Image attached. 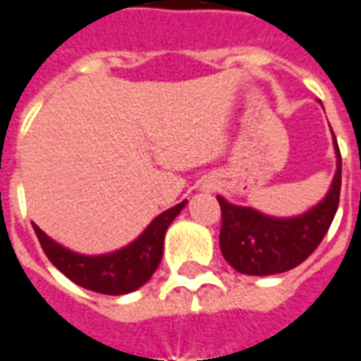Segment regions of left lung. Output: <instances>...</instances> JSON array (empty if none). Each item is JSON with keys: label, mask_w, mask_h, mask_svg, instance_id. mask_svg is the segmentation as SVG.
I'll list each match as a JSON object with an SVG mask.
<instances>
[{"label": "left lung", "mask_w": 361, "mask_h": 361, "mask_svg": "<svg viewBox=\"0 0 361 361\" xmlns=\"http://www.w3.org/2000/svg\"><path fill=\"white\" fill-rule=\"evenodd\" d=\"M336 171L327 196L296 217H271L254 207L231 204L217 196L221 206L219 246L223 257L244 275H277L294 269L312 256L335 219L341 198V152L333 134Z\"/></svg>", "instance_id": "obj_1"}]
</instances>
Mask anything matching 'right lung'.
Listing matches in <instances>:
<instances>
[{"label":"right lung","instance_id":"obj_1","mask_svg":"<svg viewBox=\"0 0 361 361\" xmlns=\"http://www.w3.org/2000/svg\"><path fill=\"white\" fill-rule=\"evenodd\" d=\"M186 200L159 213L146 231L128 246L102 256H84L78 252L65 248L59 242L51 240L38 225H32L34 233L40 240L42 250L46 252L47 259L82 288L121 296L146 285L154 275L163 256V238L167 228L183 212Z\"/></svg>","mask_w":361,"mask_h":361}]
</instances>
